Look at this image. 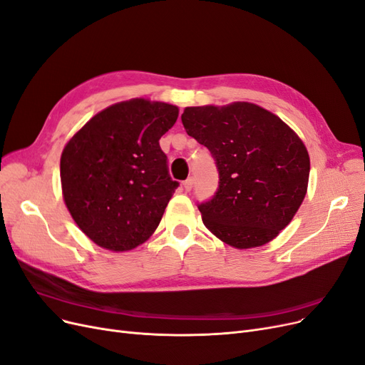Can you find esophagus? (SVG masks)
Wrapping results in <instances>:
<instances>
[{"label": "esophagus", "instance_id": "34e87169", "mask_svg": "<svg viewBox=\"0 0 365 365\" xmlns=\"http://www.w3.org/2000/svg\"><path fill=\"white\" fill-rule=\"evenodd\" d=\"M182 187H184V190H185V192H190V190H192V187H193V178H188V180H185V181H184V184H182Z\"/></svg>", "mask_w": 365, "mask_h": 365}]
</instances>
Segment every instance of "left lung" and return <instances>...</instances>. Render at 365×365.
<instances>
[{"label": "left lung", "mask_w": 365, "mask_h": 365, "mask_svg": "<svg viewBox=\"0 0 365 365\" xmlns=\"http://www.w3.org/2000/svg\"><path fill=\"white\" fill-rule=\"evenodd\" d=\"M181 120L218 169L217 193L199 205L207 229L238 250L279 237L307 193L310 157L301 138L249 101L190 106Z\"/></svg>", "instance_id": "obj_1"}]
</instances>
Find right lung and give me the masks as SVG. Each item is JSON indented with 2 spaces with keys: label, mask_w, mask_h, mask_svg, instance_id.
Returning a JSON list of instances; mask_svg holds the SVG:
<instances>
[{
  "label": "right lung",
  "mask_w": 365,
  "mask_h": 365,
  "mask_svg": "<svg viewBox=\"0 0 365 365\" xmlns=\"http://www.w3.org/2000/svg\"><path fill=\"white\" fill-rule=\"evenodd\" d=\"M178 106L130 98L96 113L61 154L63 199L79 229L101 249L128 252L157 229L178 187L160 138Z\"/></svg>",
  "instance_id": "add662e5"
}]
</instances>
